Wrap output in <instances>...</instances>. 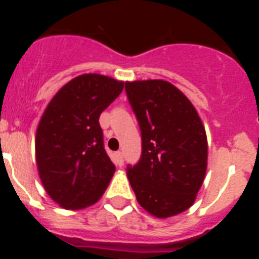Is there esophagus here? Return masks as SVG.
<instances>
[{"label":"esophagus","instance_id":"1","mask_svg":"<svg viewBox=\"0 0 259 259\" xmlns=\"http://www.w3.org/2000/svg\"><path fill=\"white\" fill-rule=\"evenodd\" d=\"M115 162L119 164V166L123 163V153L122 152L115 153Z\"/></svg>","mask_w":259,"mask_h":259}]
</instances>
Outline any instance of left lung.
Wrapping results in <instances>:
<instances>
[{
    "instance_id": "8db88e82",
    "label": "left lung",
    "mask_w": 259,
    "mask_h": 259,
    "mask_svg": "<svg viewBox=\"0 0 259 259\" xmlns=\"http://www.w3.org/2000/svg\"><path fill=\"white\" fill-rule=\"evenodd\" d=\"M143 140L140 161L127 176L137 202L157 218L193 205L207 167V139L197 110L166 80L125 83Z\"/></svg>"
}]
</instances>
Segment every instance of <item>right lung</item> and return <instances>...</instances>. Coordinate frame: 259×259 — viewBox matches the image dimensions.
Segmentation results:
<instances>
[{"label":"right lung","instance_id":"obj_1","mask_svg":"<svg viewBox=\"0 0 259 259\" xmlns=\"http://www.w3.org/2000/svg\"><path fill=\"white\" fill-rule=\"evenodd\" d=\"M124 81L84 74L62 87L48 104L35 140L38 176L54 202L80 210L97 202L115 172L98 119Z\"/></svg>","mask_w":259,"mask_h":259}]
</instances>
